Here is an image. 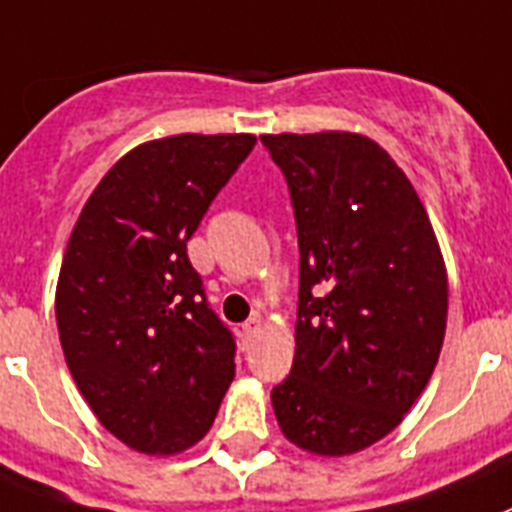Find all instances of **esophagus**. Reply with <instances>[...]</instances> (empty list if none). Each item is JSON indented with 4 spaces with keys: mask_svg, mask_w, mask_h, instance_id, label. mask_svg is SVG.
Returning <instances> with one entry per match:
<instances>
[{
    "mask_svg": "<svg viewBox=\"0 0 512 512\" xmlns=\"http://www.w3.org/2000/svg\"><path fill=\"white\" fill-rule=\"evenodd\" d=\"M260 319L257 317H252V319H247V322L242 324V340L244 342H250V340H255L257 337V332H260Z\"/></svg>",
    "mask_w": 512,
    "mask_h": 512,
    "instance_id": "34e87169",
    "label": "esophagus"
}]
</instances>
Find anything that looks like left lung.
<instances>
[{"label":"left lung","mask_w":512,"mask_h":512,"mask_svg":"<svg viewBox=\"0 0 512 512\" xmlns=\"http://www.w3.org/2000/svg\"><path fill=\"white\" fill-rule=\"evenodd\" d=\"M299 234L291 376L270 391L283 435L348 456L397 428L443 348L448 278L425 206L361 133H265Z\"/></svg>","instance_id":"left-lung-1"}]
</instances>
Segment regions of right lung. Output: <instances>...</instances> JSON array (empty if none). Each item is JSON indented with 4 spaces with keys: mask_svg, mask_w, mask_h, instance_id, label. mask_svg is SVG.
I'll return each instance as SVG.
<instances>
[{
    "mask_svg": "<svg viewBox=\"0 0 512 512\" xmlns=\"http://www.w3.org/2000/svg\"><path fill=\"white\" fill-rule=\"evenodd\" d=\"M255 141H146L110 167L71 231L56 286L66 366L133 451L170 456L201 441L234 379L237 345L208 306L188 239Z\"/></svg>",
    "mask_w": 512,
    "mask_h": 512,
    "instance_id": "obj_1",
    "label": "right lung"
}]
</instances>
